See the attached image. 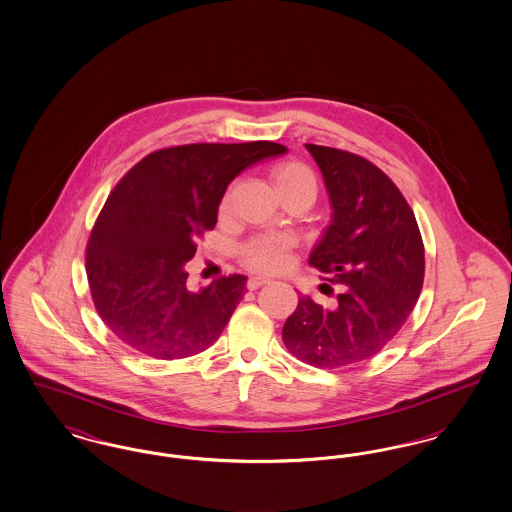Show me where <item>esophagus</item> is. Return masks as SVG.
<instances>
[{
    "instance_id": "esophagus-1",
    "label": "esophagus",
    "mask_w": 512,
    "mask_h": 512,
    "mask_svg": "<svg viewBox=\"0 0 512 512\" xmlns=\"http://www.w3.org/2000/svg\"><path fill=\"white\" fill-rule=\"evenodd\" d=\"M265 284H270V278H263V276H253L247 280V290H257Z\"/></svg>"
}]
</instances>
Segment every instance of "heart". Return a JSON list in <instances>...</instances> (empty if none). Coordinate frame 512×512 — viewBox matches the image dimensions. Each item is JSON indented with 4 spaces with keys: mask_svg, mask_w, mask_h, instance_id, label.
<instances>
[{
    "mask_svg": "<svg viewBox=\"0 0 512 512\" xmlns=\"http://www.w3.org/2000/svg\"><path fill=\"white\" fill-rule=\"evenodd\" d=\"M272 180L280 195H301L307 201H315L318 182L315 172L305 163L286 161L272 169ZM226 199L222 201V209ZM293 238L290 234H259L240 247V259L245 267L255 272H278L292 263Z\"/></svg>",
    "mask_w": 512,
    "mask_h": 512,
    "instance_id": "1",
    "label": "heart"
}]
</instances>
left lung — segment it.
<instances>
[{
	"label": "left lung",
	"mask_w": 512,
	"mask_h": 512,
	"mask_svg": "<svg viewBox=\"0 0 512 512\" xmlns=\"http://www.w3.org/2000/svg\"><path fill=\"white\" fill-rule=\"evenodd\" d=\"M305 146L334 209L309 265L341 292L332 309L299 297L282 340L307 365L341 368L378 355L403 328L424 284V244L411 205L386 172L345 149Z\"/></svg>",
	"instance_id": "obj_1"
}]
</instances>
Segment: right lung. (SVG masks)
<instances>
[{"mask_svg":"<svg viewBox=\"0 0 512 512\" xmlns=\"http://www.w3.org/2000/svg\"><path fill=\"white\" fill-rule=\"evenodd\" d=\"M274 142L188 144L146 155L107 197L86 247V274L103 324L130 349L186 359L219 340L245 293L244 274L190 292L184 265L217 224L228 184L286 153Z\"/></svg>","mask_w":512,"mask_h":512,"instance_id":"add662e5","label":"right lung"}]
</instances>
